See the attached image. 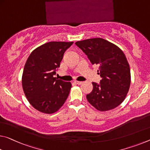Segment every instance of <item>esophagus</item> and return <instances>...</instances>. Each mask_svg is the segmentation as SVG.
I'll use <instances>...</instances> for the list:
<instances>
[{"instance_id": "esophagus-1", "label": "esophagus", "mask_w": 150, "mask_h": 150, "mask_svg": "<svg viewBox=\"0 0 150 150\" xmlns=\"http://www.w3.org/2000/svg\"><path fill=\"white\" fill-rule=\"evenodd\" d=\"M75 83L76 84H77V85H81V84H82V81H75Z\"/></svg>"}]
</instances>
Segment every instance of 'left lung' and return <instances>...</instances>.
Wrapping results in <instances>:
<instances>
[{
    "label": "left lung",
    "instance_id": "obj_1",
    "mask_svg": "<svg viewBox=\"0 0 150 150\" xmlns=\"http://www.w3.org/2000/svg\"><path fill=\"white\" fill-rule=\"evenodd\" d=\"M75 45L87 56L92 65L99 66L100 83L93 82V90L87 94L89 103L101 111L117 108L129 91L131 74L125 54L117 46L101 38L77 41Z\"/></svg>",
    "mask_w": 150,
    "mask_h": 150
}]
</instances>
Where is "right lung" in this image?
<instances>
[{"instance_id": "obj_1", "label": "right lung", "mask_w": 150, "mask_h": 150, "mask_svg": "<svg viewBox=\"0 0 150 150\" xmlns=\"http://www.w3.org/2000/svg\"><path fill=\"white\" fill-rule=\"evenodd\" d=\"M73 42L52 41L33 51L24 67V93L33 108L45 113L57 111L65 103L71 88L70 82L54 77L63 54Z\"/></svg>"}]
</instances>
